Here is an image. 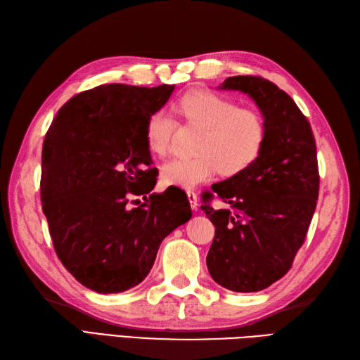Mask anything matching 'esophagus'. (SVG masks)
<instances>
[{
	"label": "esophagus",
	"instance_id": "esophagus-1",
	"mask_svg": "<svg viewBox=\"0 0 360 360\" xmlns=\"http://www.w3.org/2000/svg\"><path fill=\"white\" fill-rule=\"evenodd\" d=\"M187 196H188V200H190V207L193 210H198V195L193 190H187Z\"/></svg>",
	"mask_w": 360,
	"mask_h": 360
}]
</instances>
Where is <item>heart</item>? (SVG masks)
Wrapping results in <instances>:
<instances>
[{
    "instance_id": "heart-1",
    "label": "heart",
    "mask_w": 360,
    "mask_h": 360,
    "mask_svg": "<svg viewBox=\"0 0 360 360\" xmlns=\"http://www.w3.org/2000/svg\"><path fill=\"white\" fill-rule=\"evenodd\" d=\"M178 110L188 124L204 127V132L195 147L198 155L178 156L162 165L161 178L167 186L196 187L213 178L217 170L236 174L259 156L266 129L255 110L207 89L186 92L178 101ZM176 129L178 122L170 110H155L146 126L149 149L158 156L167 155Z\"/></svg>"
}]
</instances>
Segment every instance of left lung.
Wrapping results in <instances>:
<instances>
[{
  "mask_svg": "<svg viewBox=\"0 0 360 360\" xmlns=\"http://www.w3.org/2000/svg\"><path fill=\"white\" fill-rule=\"evenodd\" d=\"M219 88L250 96L266 134L259 156L246 169L204 195L200 208L216 228L207 266L222 288L259 292L288 274L307 236L319 191L315 136L292 97L272 82L234 76ZM214 194L228 209L209 205Z\"/></svg>",
  "mask_w": 360,
  "mask_h": 360,
  "instance_id": "left-lung-1",
  "label": "left lung"
}]
</instances>
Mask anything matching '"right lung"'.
Returning <instances> with one entry per match:
<instances>
[{
  "label": "right lung",
  "instance_id": "obj_1",
  "mask_svg": "<svg viewBox=\"0 0 360 360\" xmlns=\"http://www.w3.org/2000/svg\"><path fill=\"white\" fill-rule=\"evenodd\" d=\"M174 85H100L70 98L45 135L41 202L54 251L85 288L118 293L150 272L160 245L191 217L181 188L152 193L147 120ZM131 195H143L138 207Z\"/></svg>",
  "mask_w": 360,
  "mask_h": 360
}]
</instances>
